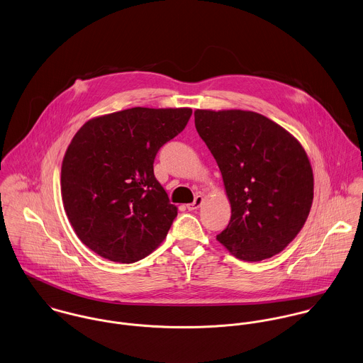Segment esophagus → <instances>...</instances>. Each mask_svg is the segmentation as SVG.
Returning a JSON list of instances; mask_svg holds the SVG:
<instances>
[{
    "label": "esophagus",
    "mask_w": 363,
    "mask_h": 363,
    "mask_svg": "<svg viewBox=\"0 0 363 363\" xmlns=\"http://www.w3.org/2000/svg\"><path fill=\"white\" fill-rule=\"evenodd\" d=\"M202 203H203V196H202V195H198L192 203L186 205V208H188V211H196L198 208L202 206Z\"/></svg>",
    "instance_id": "obj_1"
}]
</instances>
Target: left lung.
<instances>
[{
	"label": "left lung",
	"instance_id": "8db88e82",
	"mask_svg": "<svg viewBox=\"0 0 363 363\" xmlns=\"http://www.w3.org/2000/svg\"><path fill=\"white\" fill-rule=\"evenodd\" d=\"M195 126L218 162L231 206L218 240L238 259L284 251L311 209L314 178L304 148L278 123L251 111H195Z\"/></svg>",
	"mask_w": 363,
	"mask_h": 363
}]
</instances>
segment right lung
<instances>
[{"instance_id":"add662e5","label":"right lung","mask_w":363,"mask_h":363,"mask_svg":"<svg viewBox=\"0 0 363 363\" xmlns=\"http://www.w3.org/2000/svg\"><path fill=\"white\" fill-rule=\"evenodd\" d=\"M191 108H132L94 118L62 164V198L78 238L113 262L151 254L178 215L154 177L161 145L181 133Z\"/></svg>"}]
</instances>
